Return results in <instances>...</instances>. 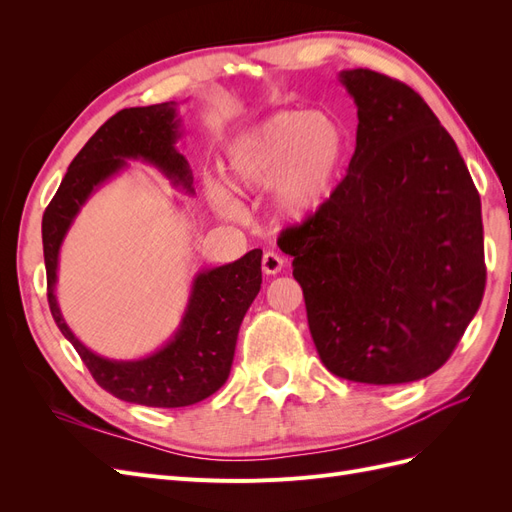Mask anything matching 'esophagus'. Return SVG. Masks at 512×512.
<instances>
[{
	"instance_id": "34e87169",
	"label": "esophagus",
	"mask_w": 512,
	"mask_h": 512,
	"mask_svg": "<svg viewBox=\"0 0 512 512\" xmlns=\"http://www.w3.org/2000/svg\"><path fill=\"white\" fill-rule=\"evenodd\" d=\"M284 269V258L275 252H265L262 256V271L267 275H277Z\"/></svg>"
}]
</instances>
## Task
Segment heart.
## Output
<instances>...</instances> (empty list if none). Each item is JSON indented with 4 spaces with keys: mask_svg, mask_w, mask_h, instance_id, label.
<instances>
[{
    "mask_svg": "<svg viewBox=\"0 0 512 512\" xmlns=\"http://www.w3.org/2000/svg\"><path fill=\"white\" fill-rule=\"evenodd\" d=\"M348 149L346 130L327 111H286L235 136L226 147L222 173L235 192L271 188L277 220L301 224L327 203ZM207 200L222 218L241 215L226 185L207 183Z\"/></svg>",
    "mask_w": 512,
    "mask_h": 512,
    "instance_id": "heart-1",
    "label": "heart"
}]
</instances>
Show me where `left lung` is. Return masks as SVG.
I'll return each instance as SVG.
<instances>
[{
	"instance_id": "left-lung-1",
	"label": "left lung",
	"mask_w": 512,
	"mask_h": 512,
	"mask_svg": "<svg viewBox=\"0 0 512 512\" xmlns=\"http://www.w3.org/2000/svg\"><path fill=\"white\" fill-rule=\"evenodd\" d=\"M339 83L359 117L348 175L277 243L294 256L324 367L352 382H414L448 361L483 301L480 196L416 91L363 68Z\"/></svg>"
}]
</instances>
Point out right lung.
<instances>
[{"instance_id": "add662e5", "label": "right lung", "mask_w": 512, "mask_h": 512, "mask_svg": "<svg viewBox=\"0 0 512 512\" xmlns=\"http://www.w3.org/2000/svg\"><path fill=\"white\" fill-rule=\"evenodd\" d=\"M181 119L175 102L123 108L89 138L42 215L49 307L57 327L91 376L117 399L149 408H183L213 395L228 380L243 316L262 284V250L194 275L188 305L168 342L141 359L117 361L89 350L61 316L55 297L59 250L76 215L106 181L143 160L194 196L192 168L177 151Z\"/></svg>"}]
</instances>
